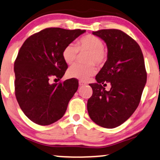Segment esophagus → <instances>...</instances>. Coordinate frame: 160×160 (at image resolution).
<instances>
[{"instance_id":"1","label":"esophagus","mask_w":160,"mask_h":160,"mask_svg":"<svg viewBox=\"0 0 160 160\" xmlns=\"http://www.w3.org/2000/svg\"><path fill=\"white\" fill-rule=\"evenodd\" d=\"M78 84H79L80 87H82L84 86V85H87V83L83 82V81H79V82H78Z\"/></svg>"}]
</instances>
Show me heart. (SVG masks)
I'll use <instances>...</instances> for the list:
<instances>
[{"mask_svg": "<svg viewBox=\"0 0 160 160\" xmlns=\"http://www.w3.org/2000/svg\"><path fill=\"white\" fill-rule=\"evenodd\" d=\"M78 52H88L87 65H74L68 71V76L79 80H87L97 71L95 64L101 65L108 59V52L104 48L101 39L94 35L88 34L78 39L76 44L68 43L63 49L62 55L65 62L72 65L77 58Z\"/></svg>", "mask_w": 160, "mask_h": 160, "instance_id": "obj_1", "label": "heart"}]
</instances>
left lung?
Returning <instances> with one entry per match:
<instances>
[{
    "label": "left lung",
    "mask_w": 160,
    "mask_h": 160,
    "mask_svg": "<svg viewBox=\"0 0 160 160\" xmlns=\"http://www.w3.org/2000/svg\"><path fill=\"white\" fill-rule=\"evenodd\" d=\"M92 34L106 42L108 59L96 76L97 83L89 84L93 93L87 111L98 125L114 128L132 116L141 101L147 78L143 55L136 41L122 30H100ZM106 82L111 84L109 91L102 86Z\"/></svg>",
    "instance_id": "left-lung-1"
}]
</instances>
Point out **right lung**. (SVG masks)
Returning a JSON list of instances; mask_svg holds the SVG:
<instances>
[{
  "mask_svg": "<svg viewBox=\"0 0 160 160\" xmlns=\"http://www.w3.org/2000/svg\"><path fill=\"white\" fill-rule=\"evenodd\" d=\"M84 32L46 28L26 39L19 49L14 68L15 95L22 111L34 123L49 125L65 114L78 82L71 78L50 84L49 79L62 78L68 68L63 49Z\"/></svg>",
  "mask_w": 160,
  "mask_h": 160,
  "instance_id": "add662e5",
  "label": "right lung"
}]
</instances>
